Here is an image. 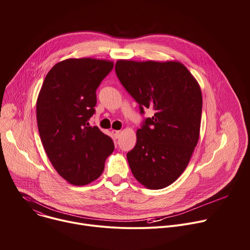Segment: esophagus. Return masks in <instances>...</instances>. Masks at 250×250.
<instances>
[{"mask_svg": "<svg viewBox=\"0 0 250 250\" xmlns=\"http://www.w3.org/2000/svg\"><path fill=\"white\" fill-rule=\"evenodd\" d=\"M120 130H117V129H113L112 130V133H113V135H114V137L115 138H119L120 137Z\"/></svg>", "mask_w": 250, "mask_h": 250, "instance_id": "1", "label": "esophagus"}]
</instances>
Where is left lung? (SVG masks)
Listing matches in <instances>:
<instances>
[{
    "label": "left lung",
    "instance_id": "1",
    "mask_svg": "<svg viewBox=\"0 0 250 250\" xmlns=\"http://www.w3.org/2000/svg\"><path fill=\"white\" fill-rule=\"evenodd\" d=\"M116 73L144 109L154 112L136 131L126 154L135 179L148 189L171 185L186 169L200 136L202 92L179 61L118 60Z\"/></svg>",
    "mask_w": 250,
    "mask_h": 250
}]
</instances>
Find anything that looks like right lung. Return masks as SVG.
I'll return each mask as SVG.
<instances>
[{"label":"right lung","mask_w":250,"mask_h":250,"mask_svg":"<svg viewBox=\"0 0 250 250\" xmlns=\"http://www.w3.org/2000/svg\"><path fill=\"white\" fill-rule=\"evenodd\" d=\"M113 68L109 60L65 59L49 70L38 97L44 150L57 173L75 186L98 179L115 149L112 138L88 123L95 113L96 90Z\"/></svg>","instance_id":"1"}]
</instances>
